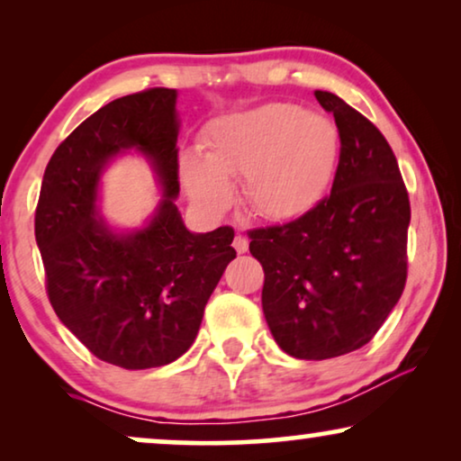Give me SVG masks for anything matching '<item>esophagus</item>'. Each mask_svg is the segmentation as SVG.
Returning a JSON list of instances; mask_svg holds the SVG:
<instances>
[{
    "mask_svg": "<svg viewBox=\"0 0 461 461\" xmlns=\"http://www.w3.org/2000/svg\"><path fill=\"white\" fill-rule=\"evenodd\" d=\"M232 248L237 249V254H245V251H248V248H249L248 239H245L243 235H237L235 241H232Z\"/></svg>",
    "mask_w": 461,
    "mask_h": 461,
    "instance_id": "34e87169",
    "label": "esophagus"
}]
</instances>
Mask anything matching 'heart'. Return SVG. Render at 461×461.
<instances>
[{
    "mask_svg": "<svg viewBox=\"0 0 461 461\" xmlns=\"http://www.w3.org/2000/svg\"><path fill=\"white\" fill-rule=\"evenodd\" d=\"M201 147L205 157L186 153L180 159L182 185L194 203L222 212L232 199L229 178H245V201L256 216L292 220L323 199L338 134L323 117L273 103L213 119Z\"/></svg>",
    "mask_w": 461,
    "mask_h": 461,
    "instance_id": "b5f03b06",
    "label": "heart"
}]
</instances>
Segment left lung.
I'll use <instances>...</instances> for the list:
<instances>
[{"mask_svg":"<svg viewBox=\"0 0 461 461\" xmlns=\"http://www.w3.org/2000/svg\"><path fill=\"white\" fill-rule=\"evenodd\" d=\"M339 161L331 193L287 224L249 230L264 268L262 311L287 355L323 361L361 348L399 302L407 281L409 194L386 138L331 92Z\"/></svg>","mask_w":461,"mask_h":461,"instance_id":"1","label":"left lung"}]
</instances>
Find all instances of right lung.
I'll use <instances>...</instances> for the list:
<instances>
[{
    "label": "right lung",
    "mask_w": 461,
    "mask_h": 461,
    "mask_svg": "<svg viewBox=\"0 0 461 461\" xmlns=\"http://www.w3.org/2000/svg\"><path fill=\"white\" fill-rule=\"evenodd\" d=\"M176 140V90L113 100L59 144L37 201L50 304L94 357L123 369L161 367L185 355L237 256L230 226L194 235L182 222ZM128 148L154 163L164 199L144 230L117 236L97 216V182L108 159Z\"/></svg>",
    "instance_id": "add662e5"
}]
</instances>
